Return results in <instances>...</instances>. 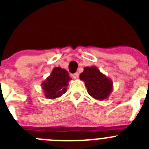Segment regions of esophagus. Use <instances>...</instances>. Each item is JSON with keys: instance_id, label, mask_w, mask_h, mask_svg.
<instances>
[{"instance_id": "obj_1", "label": "esophagus", "mask_w": 149, "mask_h": 149, "mask_svg": "<svg viewBox=\"0 0 149 149\" xmlns=\"http://www.w3.org/2000/svg\"><path fill=\"white\" fill-rule=\"evenodd\" d=\"M72 76L73 77V78L77 79L79 77V74H78V73H74V74H72Z\"/></svg>"}]
</instances>
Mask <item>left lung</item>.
<instances>
[{
  "label": "left lung",
  "mask_w": 149,
  "mask_h": 149,
  "mask_svg": "<svg viewBox=\"0 0 149 149\" xmlns=\"http://www.w3.org/2000/svg\"><path fill=\"white\" fill-rule=\"evenodd\" d=\"M80 79L85 83L87 92L93 98L104 101L108 98L113 91L111 79L101 73L96 66L84 67Z\"/></svg>",
  "instance_id": "obj_1"
}]
</instances>
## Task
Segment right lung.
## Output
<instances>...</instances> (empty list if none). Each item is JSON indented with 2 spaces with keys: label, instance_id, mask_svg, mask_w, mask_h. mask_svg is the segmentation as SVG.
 Instances as JSON below:
<instances>
[{
  "label": "right lung",
  "instance_id": "add662e5",
  "mask_svg": "<svg viewBox=\"0 0 149 149\" xmlns=\"http://www.w3.org/2000/svg\"><path fill=\"white\" fill-rule=\"evenodd\" d=\"M72 78L68 72L60 67L53 68L50 76L42 83V89L45 97L48 99L59 98L66 92L68 82Z\"/></svg>",
  "mask_w": 149,
  "mask_h": 149
}]
</instances>
